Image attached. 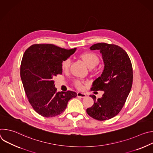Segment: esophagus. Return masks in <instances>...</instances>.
I'll return each mask as SVG.
<instances>
[{"mask_svg": "<svg viewBox=\"0 0 153 153\" xmlns=\"http://www.w3.org/2000/svg\"><path fill=\"white\" fill-rule=\"evenodd\" d=\"M77 96L78 97H80V98H85L86 96V94L85 93H82L78 92L77 93Z\"/></svg>", "mask_w": 153, "mask_h": 153, "instance_id": "1", "label": "esophagus"}]
</instances>
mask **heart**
Returning <instances> with one entry per match:
<instances>
[{"mask_svg": "<svg viewBox=\"0 0 153 153\" xmlns=\"http://www.w3.org/2000/svg\"><path fill=\"white\" fill-rule=\"evenodd\" d=\"M81 57L87 65V66L90 69L94 68L99 63V57L94 53L87 52L81 54ZM71 64V59L67 58L65 59L62 62V69L63 71H68L70 70ZM74 85L78 89H82L83 85L81 81L77 80L74 82Z\"/></svg>", "mask_w": 153, "mask_h": 153, "instance_id": "b5f03b06", "label": "heart"}]
</instances>
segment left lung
Instances as JSON below:
<instances>
[{"instance_id": "8db88e82", "label": "left lung", "mask_w": 153, "mask_h": 153, "mask_svg": "<svg viewBox=\"0 0 153 153\" xmlns=\"http://www.w3.org/2000/svg\"><path fill=\"white\" fill-rule=\"evenodd\" d=\"M99 50L104 62V70L92 85L91 91H103L101 98L94 100L86 113L94 119L102 121L117 115L122 109L133 84V73L131 62L126 52L114 44L98 43L90 47Z\"/></svg>"}]
</instances>
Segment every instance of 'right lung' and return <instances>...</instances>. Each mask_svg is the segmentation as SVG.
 Wrapping results in <instances>:
<instances>
[{
	"mask_svg": "<svg viewBox=\"0 0 153 153\" xmlns=\"http://www.w3.org/2000/svg\"><path fill=\"white\" fill-rule=\"evenodd\" d=\"M76 48L66 50L53 44H34L24 53L20 77L28 100L36 113L45 117L62 113L68 101L77 96L72 91L57 92L53 78L62 74V62Z\"/></svg>",
	"mask_w": 153,
	"mask_h": 153,
	"instance_id": "right-lung-1",
	"label": "right lung"
}]
</instances>
